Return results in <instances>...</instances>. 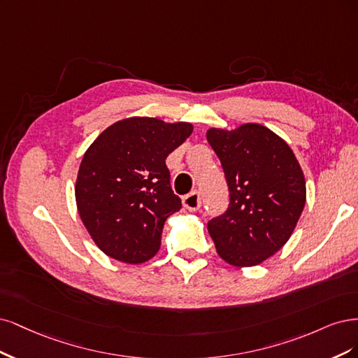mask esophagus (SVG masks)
I'll return each instance as SVG.
<instances>
[{"instance_id": "obj_1", "label": "esophagus", "mask_w": 358, "mask_h": 358, "mask_svg": "<svg viewBox=\"0 0 358 358\" xmlns=\"http://www.w3.org/2000/svg\"><path fill=\"white\" fill-rule=\"evenodd\" d=\"M182 205H184V208H187L189 211H198L202 206V198H201L199 192H192V193L184 196Z\"/></svg>"}]
</instances>
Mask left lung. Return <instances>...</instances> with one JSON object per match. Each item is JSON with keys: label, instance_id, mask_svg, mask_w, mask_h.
Listing matches in <instances>:
<instances>
[{"label": "left lung", "instance_id": "obj_1", "mask_svg": "<svg viewBox=\"0 0 358 358\" xmlns=\"http://www.w3.org/2000/svg\"><path fill=\"white\" fill-rule=\"evenodd\" d=\"M229 189L227 210L208 222L218 256L234 266H256L275 255L301 217L306 184L288 144L257 123L210 129Z\"/></svg>", "mask_w": 358, "mask_h": 358}]
</instances>
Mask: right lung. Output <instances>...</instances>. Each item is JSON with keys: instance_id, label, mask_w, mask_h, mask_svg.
<instances>
[{"instance_id": "right-lung-1", "label": "right lung", "mask_w": 358, "mask_h": 358, "mask_svg": "<svg viewBox=\"0 0 358 358\" xmlns=\"http://www.w3.org/2000/svg\"><path fill=\"white\" fill-rule=\"evenodd\" d=\"M190 123L131 117L111 124L80 164L76 201L95 244L124 263H143L160 248L166 218L180 211L166 157L187 140Z\"/></svg>"}]
</instances>
